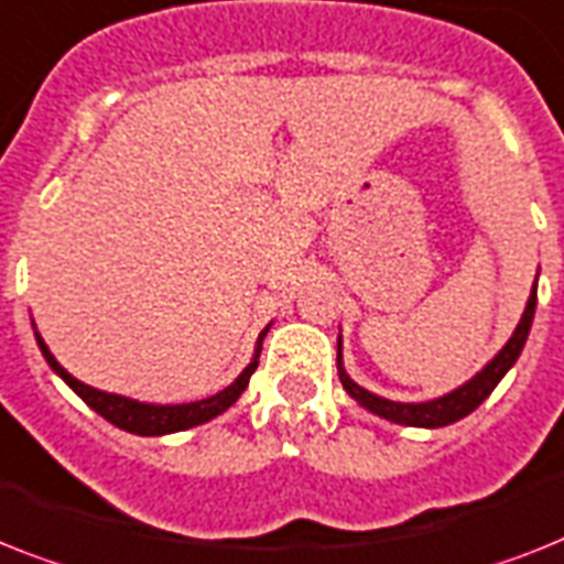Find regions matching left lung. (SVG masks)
Returning <instances> with one entry per match:
<instances>
[{
  "instance_id": "8db88e82",
  "label": "left lung",
  "mask_w": 564,
  "mask_h": 564,
  "mask_svg": "<svg viewBox=\"0 0 564 564\" xmlns=\"http://www.w3.org/2000/svg\"><path fill=\"white\" fill-rule=\"evenodd\" d=\"M533 313H535V283H533V290H530L528 306H524V315H521L519 327H516V333L510 336V341L501 347V354L489 361L478 377L469 379L466 386L446 393V397H437V400L432 402H393V400H386V397H377V393L365 391L361 386H356L354 379L345 373V368H341V336H338V359H336L338 379H341L345 391L359 402L361 409L386 416V420H391V423L416 425V429H441V425L457 423V420H464L466 414H473L480 402L487 400L489 393H492V388L505 379L507 370L516 365V359L521 356V347H524V341H528L530 324H533Z\"/></svg>"
}]
</instances>
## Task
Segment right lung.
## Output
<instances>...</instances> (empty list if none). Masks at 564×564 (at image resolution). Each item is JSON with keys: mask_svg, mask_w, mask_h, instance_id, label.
Instances as JSON below:
<instances>
[{"mask_svg": "<svg viewBox=\"0 0 564 564\" xmlns=\"http://www.w3.org/2000/svg\"><path fill=\"white\" fill-rule=\"evenodd\" d=\"M263 336H267V329L260 333L258 350H254L251 365L242 370L240 377H237L226 391L214 393V397H208V400L185 402V405H148V402L127 400V397H118V393H104L98 391V388L84 386V382H77V379L72 377V373H68L57 359H54L52 350H48L43 338H40V333H36V345H40V350H43L45 361L52 365L54 373H59L63 382H66V386L72 388V391H75L91 411H98L104 420H109V423L123 429V432L141 434V437H153V434L185 432V429H194V425L199 423H208V420H214L217 414H223L228 405H235L237 397H240V393L246 391V386H249L254 368H258V356L260 350H263Z\"/></svg>", "mask_w": 564, "mask_h": 564, "instance_id": "obj_1", "label": "right lung"}]
</instances>
